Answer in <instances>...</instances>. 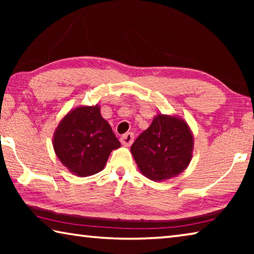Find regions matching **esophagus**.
I'll use <instances>...</instances> for the list:
<instances>
[{
  "label": "esophagus",
  "instance_id": "1",
  "mask_svg": "<svg viewBox=\"0 0 254 254\" xmlns=\"http://www.w3.org/2000/svg\"><path fill=\"white\" fill-rule=\"evenodd\" d=\"M134 140V134L132 132H127L121 136V143L124 145H131Z\"/></svg>",
  "mask_w": 254,
  "mask_h": 254
}]
</instances>
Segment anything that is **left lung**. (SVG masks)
Segmentation results:
<instances>
[{
	"instance_id": "obj_1",
	"label": "left lung",
	"mask_w": 254,
	"mask_h": 254,
	"mask_svg": "<svg viewBox=\"0 0 254 254\" xmlns=\"http://www.w3.org/2000/svg\"><path fill=\"white\" fill-rule=\"evenodd\" d=\"M194 135L178 115L158 113L137 136L131 153L140 173L153 182H165L182 174L191 161Z\"/></svg>"
}]
</instances>
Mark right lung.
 Wrapping results in <instances>:
<instances>
[{
    "label": "right lung",
    "instance_id": "obj_1",
    "mask_svg": "<svg viewBox=\"0 0 254 254\" xmlns=\"http://www.w3.org/2000/svg\"><path fill=\"white\" fill-rule=\"evenodd\" d=\"M56 156L78 177L100 173L111 152L121 147L98 104L80 105L60 120L53 136Z\"/></svg>",
    "mask_w": 254,
    "mask_h": 254
}]
</instances>
